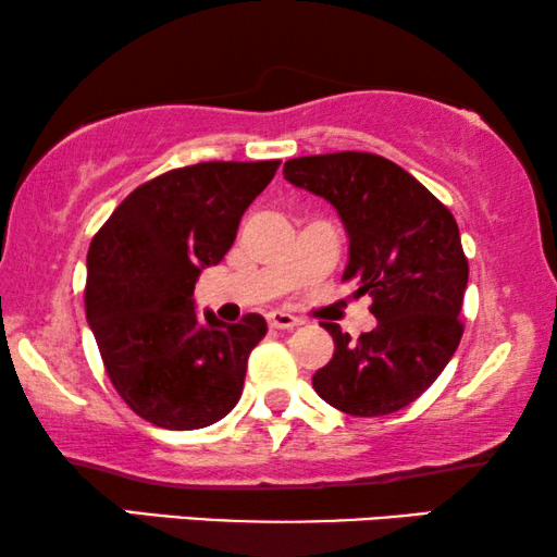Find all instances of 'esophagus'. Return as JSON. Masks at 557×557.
<instances>
[{"mask_svg":"<svg viewBox=\"0 0 557 557\" xmlns=\"http://www.w3.org/2000/svg\"><path fill=\"white\" fill-rule=\"evenodd\" d=\"M269 324L273 326V330H296V326L301 324V319L288 314V311H271Z\"/></svg>","mask_w":557,"mask_h":557,"instance_id":"1","label":"esophagus"}]
</instances>
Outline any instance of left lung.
<instances>
[{
    "label": "left lung",
    "instance_id": "8db88e82",
    "mask_svg": "<svg viewBox=\"0 0 557 557\" xmlns=\"http://www.w3.org/2000/svg\"><path fill=\"white\" fill-rule=\"evenodd\" d=\"M284 177L337 210L349 240L342 278L355 284V296H372L377 319L357 339L339 324H324L334 355L311 385L349 416L410 406L444 372L463 332L469 263L459 225L421 182L377 154L288 159Z\"/></svg>",
    "mask_w": 557,
    "mask_h": 557
}]
</instances>
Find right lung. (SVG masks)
Instances as JSON below:
<instances>
[{
    "instance_id": "obj_1",
    "label": "right lung",
    "mask_w": 557,
    "mask_h": 557,
    "mask_svg": "<svg viewBox=\"0 0 557 557\" xmlns=\"http://www.w3.org/2000/svg\"><path fill=\"white\" fill-rule=\"evenodd\" d=\"M278 162H202L136 187L88 248L86 319L126 406L170 431L218 423L240 400L261 314L225 324L193 299L231 250Z\"/></svg>"
}]
</instances>
